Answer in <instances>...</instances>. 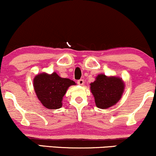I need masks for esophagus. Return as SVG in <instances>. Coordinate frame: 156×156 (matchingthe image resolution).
<instances>
[{
	"label": "esophagus",
	"instance_id": "esophagus-1",
	"mask_svg": "<svg viewBox=\"0 0 156 156\" xmlns=\"http://www.w3.org/2000/svg\"><path fill=\"white\" fill-rule=\"evenodd\" d=\"M77 83H78V85L83 86V84H84V80H83V79H80V80H78V81H77Z\"/></svg>",
	"mask_w": 156,
	"mask_h": 156
}]
</instances>
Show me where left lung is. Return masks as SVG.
Masks as SVG:
<instances>
[{"label": "left lung", "instance_id": "1", "mask_svg": "<svg viewBox=\"0 0 156 156\" xmlns=\"http://www.w3.org/2000/svg\"><path fill=\"white\" fill-rule=\"evenodd\" d=\"M90 89L97 107L108 108L120 100L124 92L125 83L120 78L101 74L90 83Z\"/></svg>", "mask_w": 156, "mask_h": 156}]
</instances>
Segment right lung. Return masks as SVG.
<instances>
[{"instance_id": "add662e5", "label": "right lung", "mask_w": 156, "mask_h": 156, "mask_svg": "<svg viewBox=\"0 0 156 156\" xmlns=\"http://www.w3.org/2000/svg\"><path fill=\"white\" fill-rule=\"evenodd\" d=\"M72 85H76L73 80L61 78L56 73L51 75L42 73L34 78V88L37 98L48 109H58L62 106L63 97Z\"/></svg>"}]
</instances>
